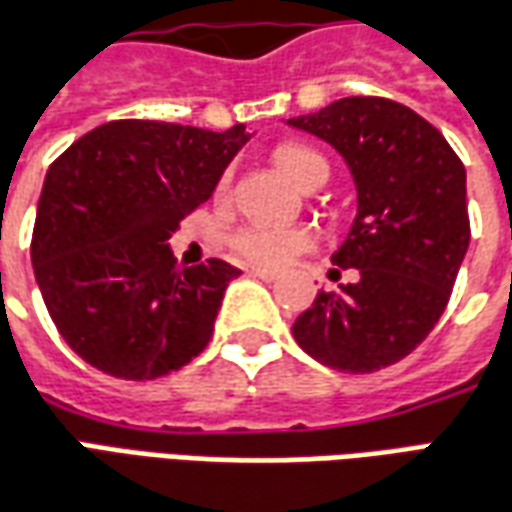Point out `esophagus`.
Here are the masks:
<instances>
[{
	"label": "esophagus",
	"instance_id": "1",
	"mask_svg": "<svg viewBox=\"0 0 512 512\" xmlns=\"http://www.w3.org/2000/svg\"><path fill=\"white\" fill-rule=\"evenodd\" d=\"M249 274H252V277H257V280H266V282L277 280V271H268V268H252Z\"/></svg>",
	"mask_w": 512,
	"mask_h": 512
}]
</instances>
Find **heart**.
Wrapping results in <instances>:
<instances>
[{
    "label": "heart",
    "mask_w": 512,
    "mask_h": 512,
    "mask_svg": "<svg viewBox=\"0 0 512 512\" xmlns=\"http://www.w3.org/2000/svg\"><path fill=\"white\" fill-rule=\"evenodd\" d=\"M277 169L299 188H305L316 177L327 174V160L313 152L310 146L282 144L274 149ZM227 188V177L221 180L219 191ZM316 238L305 227H277V224H246L232 232L230 249L238 260L257 268H285L291 266L299 255L313 249Z\"/></svg>",
    "instance_id": "heart-1"
}]
</instances>
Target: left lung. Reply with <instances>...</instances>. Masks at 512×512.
Instances as JSON below:
<instances>
[{
  "instance_id": "left-lung-1",
  "label": "left lung",
  "mask_w": 512,
  "mask_h": 512,
  "mask_svg": "<svg viewBox=\"0 0 512 512\" xmlns=\"http://www.w3.org/2000/svg\"><path fill=\"white\" fill-rule=\"evenodd\" d=\"M288 124L352 169L357 216L332 263L360 274L341 293L318 291L293 338L338 371L393 366L430 335L455 288L471 238L466 169L430 121L382 96H346Z\"/></svg>"
}]
</instances>
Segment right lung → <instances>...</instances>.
I'll list each match as a JSON object with an SVG mask.
<instances>
[{
  "mask_svg": "<svg viewBox=\"0 0 512 512\" xmlns=\"http://www.w3.org/2000/svg\"><path fill=\"white\" fill-rule=\"evenodd\" d=\"M244 124L224 132L119 119L85 132L49 166L32 268L71 349L119 380H157L210 341L230 280L219 257L182 268L169 238L210 199Z\"/></svg>",
  "mask_w": 512,
  "mask_h": 512,
  "instance_id": "obj_1",
  "label": "right lung"
}]
</instances>
